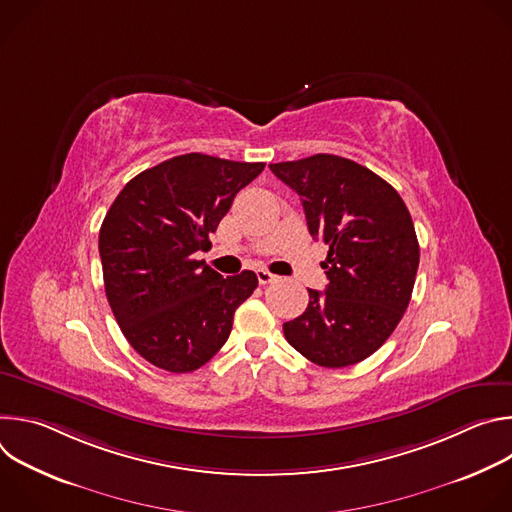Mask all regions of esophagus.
Wrapping results in <instances>:
<instances>
[{"mask_svg":"<svg viewBox=\"0 0 512 512\" xmlns=\"http://www.w3.org/2000/svg\"><path fill=\"white\" fill-rule=\"evenodd\" d=\"M255 273H257V279H259V283H261V285H267V283H271V281H275V275H273V273H271V271H267V269H263V267H261V269H257V271H255Z\"/></svg>","mask_w":512,"mask_h":512,"instance_id":"esophagus-1","label":"esophagus"}]
</instances>
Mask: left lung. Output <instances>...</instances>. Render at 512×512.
Returning <instances> with one entry per match:
<instances>
[{
  "label": "left lung",
  "instance_id": "8db88e82",
  "mask_svg": "<svg viewBox=\"0 0 512 512\" xmlns=\"http://www.w3.org/2000/svg\"><path fill=\"white\" fill-rule=\"evenodd\" d=\"M269 168L300 194L310 235L328 245L324 294L308 289L285 340L320 367H350L385 344L409 306L419 267L411 214L389 182L340 156Z\"/></svg>",
  "mask_w": 512,
  "mask_h": 512
}]
</instances>
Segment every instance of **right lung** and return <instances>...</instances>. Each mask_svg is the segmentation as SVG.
<instances>
[{
    "instance_id": "1",
    "label": "right lung",
    "mask_w": 512,
    "mask_h": 512,
    "mask_svg": "<svg viewBox=\"0 0 512 512\" xmlns=\"http://www.w3.org/2000/svg\"><path fill=\"white\" fill-rule=\"evenodd\" d=\"M263 162L186 154L137 174L111 204L99 233L105 294L133 346L154 367L192 373L227 342L235 310L257 275L223 277L196 251Z\"/></svg>"
}]
</instances>
